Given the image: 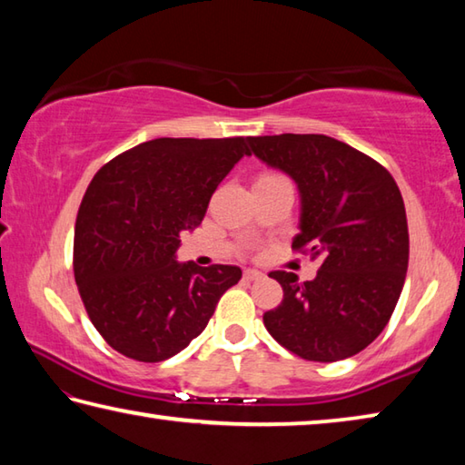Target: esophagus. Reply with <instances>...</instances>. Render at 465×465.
Returning a JSON list of instances; mask_svg holds the SVG:
<instances>
[{
  "label": "esophagus",
  "mask_w": 465,
  "mask_h": 465,
  "mask_svg": "<svg viewBox=\"0 0 465 465\" xmlns=\"http://www.w3.org/2000/svg\"><path fill=\"white\" fill-rule=\"evenodd\" d=\"M265 273L259 272V270H245V280L249 282H255V280H263Z\"/></svg>",
  "instance_id": "obj_1"
}]
</instances>
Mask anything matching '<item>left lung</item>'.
<instances>
[{"mask_svg":"<svg viewBox=\"0 0 465 465\" xmlns=\"http://www.w3.org/2000/svg\"><path fill=\"white\" fill-rule=\"evenodd\" d=\"M267 167L294 179L300 232L292 241L321 263L311 282L272 272L282 304L263 314L270 335L308 361L347 360L392 316L409 267V224L394 177L368 154L324 134L249 136Z\"/></svg>","mask_w":465,"mask_h":465,"instance_id":"8db88e82","label":"left lung"}]
</instances>
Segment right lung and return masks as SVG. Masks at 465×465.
Here are the masks:
<instances>
[{
    "instance_id": "obj_1",
    "label": "right lung",
    "mask_w": 465,
    "mask_h": 465,
    "mask_svg": "<svg viewBox=\"0 0 465 465\" xmlns=\"http://www.w3.org/2000/svg\"><path fill=\"white\" fill-rule=\"evenodd\" d=\"M249 154L247 138H154L97 171L81 200L73 270L85 311L112 349L157 363L206 329L241 267L179 263L218 183Z\"/></svg>"
}]
</instances>
